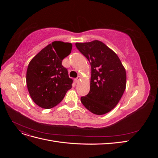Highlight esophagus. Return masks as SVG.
I'll use <instances>...</instances> for the list:
<instances>
[{"mask_svg": "<svg viewBox=\"0 0 158 158\" xmlns=\"http://www.w3.org/2000/svg\"><path fill=\"white\" fill-rule=\"evenodd\" d=\"M81 80V76H78V77H77V78H76L75 79V82H79V81Z\"/></svg>", "mask_w": 158, "mask_h": 158, "instance_id": "1", "label": "esophagus"}]
</instances>
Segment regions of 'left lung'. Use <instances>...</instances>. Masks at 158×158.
<instances>
[{
	"label": "left lung",
	"mask_w": 158,
	"mask_h": 158,
	"mask_svg": "<svg viewBox=\"0 0 158 158\" xmlns=\"http://www.w3.org/2000/svg\"><path fill=\"white\" fill-rule=\"evenodd\" d=\"M76 46L89 60L92 69L89 92L81 98V102L98 115L111 111L126 89L125 67L115 52L102 41L76 43Z\"/></svg>",
	"instance_id": "obj_1"
}]
</instances>
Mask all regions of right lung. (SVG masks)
<instances>
[{"label":"right lung","instance_id":"add662e5","mask_svg":"<svg viewBox=\"0 0 158 158\" xmlns=\"http://www.w3.org/2000/svg\"><path fill=\"white\" fill-rule=\"evenodd\" d=\"M70 43L53 41L33 57L27 66L26 84L32 100L38 106L51 109L59 104L72 88L73 80L62 65L71 52Z\"/></svg>","mask_w":158,"mask_h":158}]
</instances>
